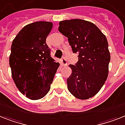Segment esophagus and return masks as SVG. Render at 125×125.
<instances>
[{"instance_id": "obj_1", "label": "esophagus", "mask_w": 125, "mask_h": 125, "mask_svg": "<svg viewBox=\"0 0 125 125\" xmlns=\"http://www.w3.org/2000/svg\"><path fill=\"white\" fill-rule=\"evenodd\" d=\"M61 64L62 66H67L68 64H67L66 59L65 58L62 59L61 60Z\"/></svg>"}]
</instances>
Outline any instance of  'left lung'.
<instances>
[{"instance_id": "1", "label": "left lung", "mask_w": 125, "mask_h": 125, "mask_svg": "<svg viewBox=\"0 0 125 125\" xmlns=\"http://www.w3.org/2000/svg\"><path fill=\"white\" fill-rule=\"evenodd\" d=\"M59 31L68 38L78 62L69 66L72 73L67 79L69 91L78 99L96 95L109 73L111 55L105 36L96 25L81 19L59 21Z\"/></svg>"}]
</instances>
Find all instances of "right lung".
I'll return each instance as SVG.
<instances>
[{"instance_id":"right-lung-1","label":"right lung","mask_w":125,"mask_h":125,"mask_svg":"<svg viewBox=\"0 0 125 125\" xmlns=\"http://www.w3.org/2000/svg\"><path fill=\"white\" fill-rule=\"evenodd\" d=\"M53 24L36 21L24 27L13 40L9 57L11 75L18 90L28 98H43L59 66L46 43Z\"/></svg>"}]
</instances>
